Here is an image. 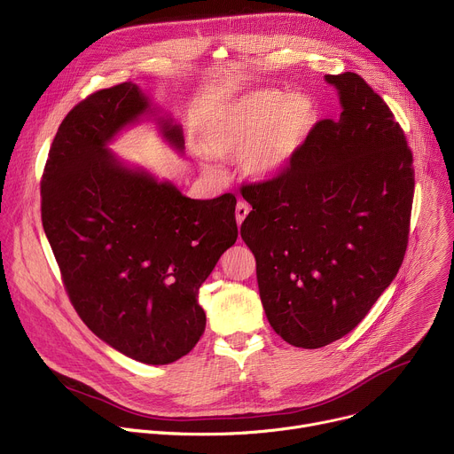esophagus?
<instances>
[{
    "label": "esophagus",
    "instance_id": "obj_1",
    "mask_svg": "<svg viewBox=\"0 0 454 454\" xmlns=\"http://www.w3.org/2000/svg\"><path fill=\"white\" fill-rule=\"evenodd\" d=\"M250 214V204L244 202V200H239L237 202V208H235V219H237V224H242V221L248 217Z\"/></svg>",
    "mask_w": 454,
    "mask_h": 454
}]
</instances>
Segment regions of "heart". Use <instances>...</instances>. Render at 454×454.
<instances>
[{"mask_svg": "<svg viewBox=\"0 0 454 454\" xmlns=\"http://www.w3.org/2000/svg\"><path fill=\"white\" fill-rule=\"evenodd\" d=\"M315 108L304 96L262 89L242 96L215 119L204 146L214 157L244 155L246 172L259 179L280 174L304 145Z\"/></svg>", "mask_w": 454, "mask_h": 454, "instance_id": "1", "label": "heart"}]
</instances>
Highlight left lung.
Masks as SVG:
<instances>
[{
    "label": "left lung",
    "instance_id": "left-lung-1",
    "mask_svg": "<svg viewBox=\"0 0 454 454\" xmlns=\"http://www.w3.org/2000/svg\"><path fill=\"white\" fill-rule=\"evenodd\" d=\"M325 81L340 117L315 122L280 174L240 188L266 317L304 349L348 335L396 277L415 195L413 152L386 101L355 72Z\"/></svg>",
    "mask_w": 454,
    "mask_h": 454
}]
</instances>
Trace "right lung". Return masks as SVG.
<instances>
[{
    "label": "right lung",
    "mask_w": 454,
    "mask_h": 454,
    "mask_svg": "<svg viewBox=\"0 0 454 454\" xmlns=\"http://www.w3.org/2000/svg\"><path fill=\"white\" fill-rule=\"evenodd\" d=\"M146 112L127 81L67 114L41 177V221L81 320L119 353L162 365L204 333L199 287L237 240V199H190L119 162L106 143ZM159 125L183 150L181 127Z\"/></svg>",
    "instance_id": "1"
}]
</instances>
